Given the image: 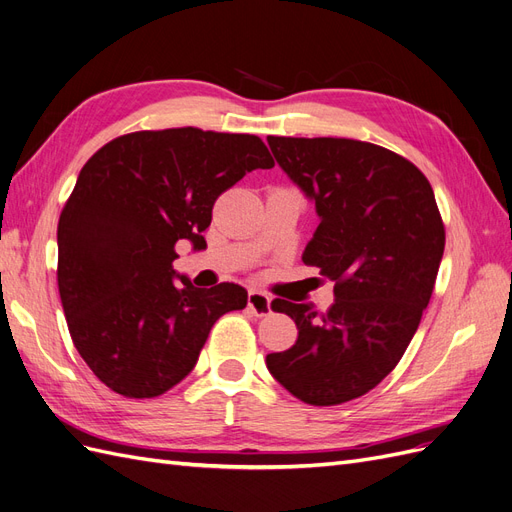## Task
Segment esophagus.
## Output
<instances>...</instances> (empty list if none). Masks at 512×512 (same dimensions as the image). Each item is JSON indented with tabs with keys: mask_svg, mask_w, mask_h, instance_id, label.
<instances>
[{
	"mask_svg": "<svg viewBox=\"0 0 512 512\" xmlns=\"http://www.w3.org/2000/svg\"><path fill=\"white\" fill-rule=\"evenodd\" d=\"M249 308L255 317H266L272 312V298L261 291H249Z\"/></svg>",
	"mask_w": 512,
	"mask_h": 512,
	"instance_id": "34e87169",
	"label": "esophagus"
}]
</instances>
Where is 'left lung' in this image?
I'll return each mask as SVG.
<instances>
[{
    "label": "left lung",
    "mask_w": 512,
    "mask_h": 512,
    "mask_svg": "<svg viewBox=\"0 0 512 512\" xmlns=\"http://www.w3.org/2000/svg\"><path fill=\"white\" fill-rule=\"evenodd\" d=\"M268 144L319 214L302 261L336 285L327 312L272 302L298 325V340L266 366L306 404L349 402L398 366L430 304L444 253L436 197L417 166L383 146L280 136Z\"/></svg>",
    "instance_id": "1"
}]
</instances>
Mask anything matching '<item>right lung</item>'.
Here are the masks:
<instances>
[{
    "label": "right lung",
    "instance_id": "1",
    "mask_svg": "<svg viewBox=\"0 0 512 512\" xmlns=\"http://www.w3.org/2000/svg\"><path fill=\"white\" fill-rule=\"evenodd\" d=\"M274 168L261 138L197 127L134 131L82 166L57 227V283L76 351L125 398H155L193 370L246 289L193 287L172 268L176 242L206 249L217 197Z\"/></svg>",
    "mask_w": 512,
    "mask_h": 512
}]
</instances>
